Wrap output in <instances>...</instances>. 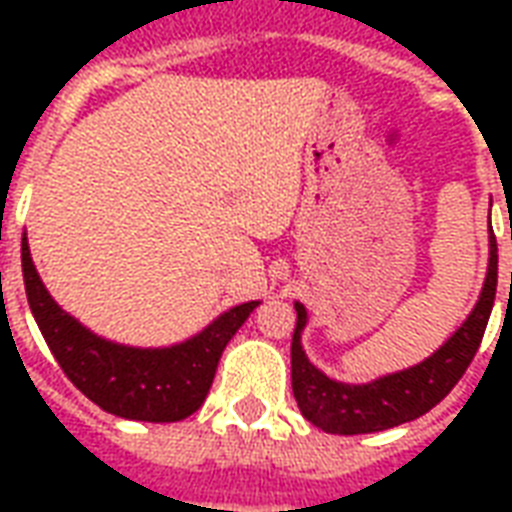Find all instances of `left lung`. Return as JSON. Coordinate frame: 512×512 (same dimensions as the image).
<instances>
[{
    "mask_svg": "<svg viewBox=\"0 0 512 512\" xmlns=\"http://www.w3.org/2000/svg\"><path fill=\"white\" fill-rule=\"evenodd\" d=\"M494 295H497V239L489 236V271H486L481 297L465 324L422 364L366 382V385L332 380L308 361L303 345H300L308 313L303 305L295 303L297 324L295 335H292V393H295L303 417L324 433L358 436V433L396 428V425L412 422L430 412L433 406L449 396V390L460 382L476 356L478 345L484 340L489 316H492Z\"/></svg>",
    "mask_w": 512,
    "mask_h": 512,
    "instance_id": "8db88e82",
    "label": "left lung"
}]
</instances>
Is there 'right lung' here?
I'll list each match as a JSON object with an SVG mask.
<instances>
[{
  "label": "right lung",
  "mask_w": 512,
  "mask_h": 512,
  "mask_svg": "<svg viewBox=\"0 0 512 512\" xmlns=\"http://www.w3.org/2000/svg\"><path fill=\"white\" fill-rule=\"evenodd\" d=\"M20 260L28 305L60 369L92 404L124 420L177 422L196 412L212 388L225 345L260 305L257 300L236 305L172 348H130L92 335L52 300L36 273L26 236Z\"/></svg>",
  "instance_id": "obj_1"
}]
</instances>
